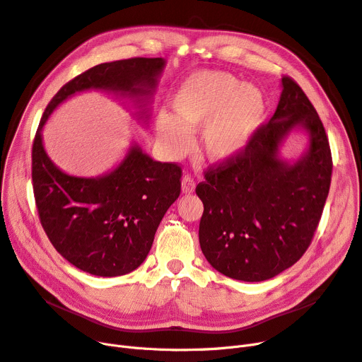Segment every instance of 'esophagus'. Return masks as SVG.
<instances>
[{
  "label": "esophagus",
  "instance_id": "34e87169",
  "mask_svg": "<svg viewBox=\"0 0 362 362\" xmlns=\"http://www.w3.org/2000/svg\"><path fill=\"white\" fill-rule=\"evenodd\" d=\"M195 186H197V183H195L194 177L189 176V175L183 176V179H182V192H183V194H192V192L195 190Z\"/></svg>",
  "mask_w": 362,
  "mask_h": 362
}]
</instances>
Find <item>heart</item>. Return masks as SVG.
I'll list each match as a JSON object with an SVG mask.
<instances>
[{
  "instance_id": "b5f03b06",
  "label": "heart",
  "mask_w": 362,
  "mask_h": 362,
  "mask_svg": "<svg viewBox=\"0 0 362 362\" xmlns=\"http://www.w3.org/2000/svg\"><path fill=\"white\" fill-rule=\"evenodd\" d=\"M177 115L160 112L156 129L163 148L182 157L192 147V131L205 127L204 151L209 160L226 161L242 153L260 127L267 100L259 88L228 72H197L173 94Z\"/></svg>"
}]
</instances>
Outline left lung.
<instances>
[{
  "mask_svg": "<svg viewBox=\"0 0 362 362\" xmlns=\"http://www.w3.org/2000/svg\"><path fill=\"white\" fill-rule=\"evenodd\" d=\"M301 126L309 151L294 165L276 157L281 138ZM322 120L301 87L282 76L278 107L238 156L209 165L197 186L204 204L199 245L223 275L259 282L301 259L322 218L332 180Z\"/></svg>",
  "mask_w": 362,
  "mask_h": 362,
  "instance_id": "8db88e82",
  "label": "left lung"
}]
</instances>
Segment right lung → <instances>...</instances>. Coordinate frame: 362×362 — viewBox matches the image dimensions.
<instances>
[{"label":"right lung","mask_w":362,"mask_h":362,"mask_svg":"<svg viewBox=\"0 0 362 362\" xmlns=\"http://www.w3.org/2000/svg\"><path fill=\"white\" fill-rule=\"evenodd\" d=\"M163 58H129L87 69L46 106L32 148V182L40 224L57 252L95 276H119L146 260L165 211L179 198L182 167L154 161L136 146L106 176H69L46 156L40 131L69 95L99 88L141 102L151 95ZM141 112V117L146 116Z\"/></svg>","instance_id":"obj_1"}]
</instances>
